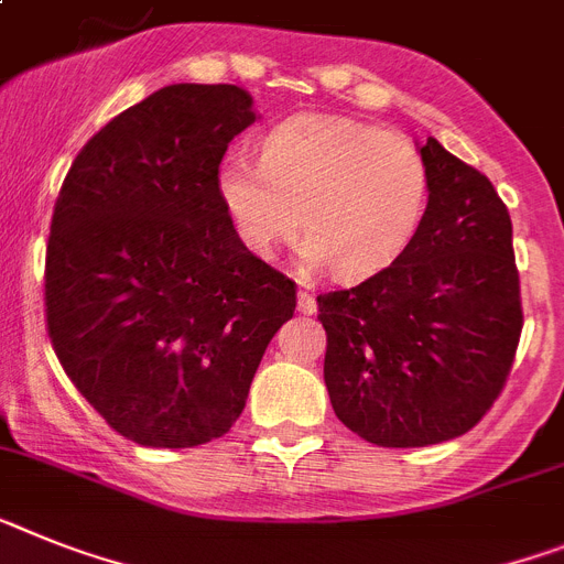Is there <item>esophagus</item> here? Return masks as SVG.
Instances as JSON below:
<instances>
[{
	"instance_id": "obj_1",
	"label": "esophagus",
	"mask_w": 564,
	"mask_h": 564,
	"mask_svg": "<svg viewBox=\"0 0 564 564\" xmlns=\"http://www.w3.org/2000/svg\"><path fill=\"white\" fill-rule=\"evenodd\" d=\"M300 311L305 316L316 314V296L311 291H300Z\"/></svg>"
}]
</instances>
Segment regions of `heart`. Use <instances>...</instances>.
<instances>
[{
  "label": "heart",
  "mask_w": 564,
  "mask_h": 564,
  "mask_svg": "<svg viewBox=\"0 0 564 564\" xmlns=\"http://www.w3.org/2000/svg\"><path fill=\"white\" fill-rule=\"evenodd\" d=\"M216 191L253 257H276L302 223V264L365 279L397 262L420 234L431 171L408 137L300 113L262 139L259 162L225 159Z\"/></svg>",
  "instance_id": "heart-1"
}]
</instances>
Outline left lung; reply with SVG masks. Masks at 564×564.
Masks as SVG:
<instances>
[{
	"mask_svg": "<svg viewBox=\"0 0 564 564\" xmlns=\"http://www.w3.org/2000/svg\"><path fill=\"white\" fill-rule=\"evenodd\" d=\"M420 153L431 196L405 253L362 285L316 296L330 405L382 447L468 433L502 391L522 334L505 202L433 137Z\"/></svg>",
	"mask_w": 564,
	"mask_h": 564,
	"instance_id": "8db88e82",
	"label": "left lung"
}]
</instances>
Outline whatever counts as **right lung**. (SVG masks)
I'll use <instances>...</instances> for the list:
<instances>
[{
    "mask_svg": "<svg viewBox=\"0 0 564 564\" xmlns=\"http://www.w3.org/2000/svg\"><path fill=\"white\" fill-rule=\"evenodd\" d=\"M236 85H167L110 119L62 182L47 334L76 391L148 447L225 436L296 288L242 245L216 173L257 122Z\"/></svg>",
    "mask_w": 564,
    "mask_h": 564,
    "instance_id": "1",
    "label": "right lung"
}]
</instances>
